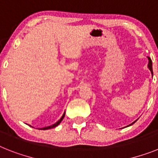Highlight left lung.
Wrapping results in <instances>:
<instances>
[{"instance_id":"1","label":"left lung","mask_w":158,"mask_h":158,"mask_svg":"<svg viewBox=\"0 0 158 158\" xmlns=\"http://www.w3.org/2000/svg\"><path fill=\"white\" fill-rule=\"evenodd\" d=\"M148 69H149V70H150V71H151V74H152V75H153V73H152V60H151V58H150V57H148ZM135 122H136V120H135V122H133L132 123L130 124V125L127 126V127H129V126H131V125H132V124H134L135 123Z\"/></svg>"}]
</instances>
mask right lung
<instances>
[{"label":"right lung","instance_id":"add662e5","mask_svg":"<svg viewBox=\"0 0 158 158\" xmlns=\"http://www.w3.org/2000/svg\"><path fill=\"white\" fill-rule=\"evenodd\" d=\"M64 117H65V113H64L63 115L61 116V118L59 119L58 121H57V123H54V124H53V125H52V126H49V127H44V128H40V130H48V129H51V128L56 127H57V126H58L59 124H60V123H61V122L62 121V119L64 118Z\"/></svg>","mask_w":158,"mask_h":158}]
</instances>
